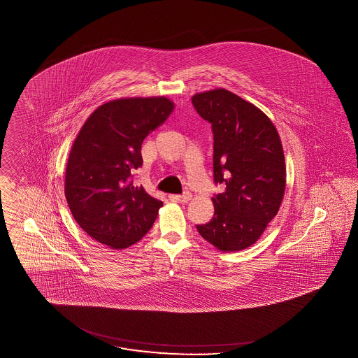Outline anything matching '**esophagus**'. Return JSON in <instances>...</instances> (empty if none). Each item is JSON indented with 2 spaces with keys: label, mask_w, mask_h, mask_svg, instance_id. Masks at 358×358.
<instances>
[{
  "label": "esophagus",
  "mask_w": 358,
  "mask_h": 358,
  "mask_svg": "<svg viewBox=\"0 0 358 358\" xmlns=\"http://www.w3.org/2000/svg\"><path fill=\"white\" fill-rule=\"evenodd\" d=\"M169 199L173 202H180V203H184L192 199V194L190 193H185V194H171Z\"/></svg>",
  "instance_id": "esophagus-1"
}]
</instances>
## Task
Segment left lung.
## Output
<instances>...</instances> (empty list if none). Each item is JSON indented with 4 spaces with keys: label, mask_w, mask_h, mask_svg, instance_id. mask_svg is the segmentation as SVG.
<instances>
[{
    "label": "left lung",
    "mask_w": 358,
    "mask_h": 358,
    "mask_svg": "<svg viewBox=\"0 0 358 358\" xmlns=\"http://www.w3.org/2000/svg\"><path fill=\"white\" fill-rule=\"evenodd\" d=\"M192 103L212 124L215 184L213 218L197 230L222 252L257 243L284 199L285 156L278 131L257 106L227 89L196 93Z\"/></svg>",
    "instance_id": "left-lung-1"
}]
</instances>
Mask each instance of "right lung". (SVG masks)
Instances as JSON below:
<instances>
[{
	"instance_id": "add662e5",
	"label": "right lung",
	"mask_w": 358,
	"mask_h": 358,
	"mask_svg": "<svg viewBox=\"0 0 358 358\" xmlns=\"http://www.w3.org/2000/svg\"><path fill=\"white\" fill-rule=\"evenodd\" d=\"M174 109L161 97H130L99 106L73 143L65 197L76 222L96 241L125 249L140 241L157 218L162 201L133 185L143 165L145 137Z\"/></svg>"
}]
</instances>
